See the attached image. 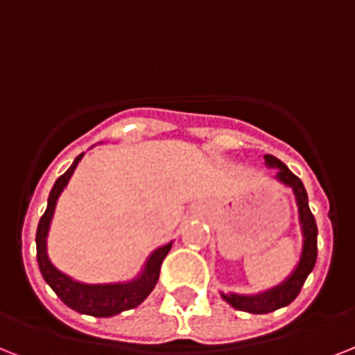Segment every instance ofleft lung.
<instances>
[{
	"instance_id": "left-lung-1",
	"label": "left lung",
	"mask_w": 355,
	"mask_h": 355,
	"mask_svg": "<svg viewBox=\"0 0 355 355\" xmlns=\"http://www.w3.org/2000/svg\"><path fill=\"white\" fill-rule=\"evenodd\" d=\"M265 166L266 168L276 170L274 180L287 187L295 196L296 209H298V226H300V255H298V263L291 274L283 282L270 287L266 291H259L254 295H244V293H220V296L230 304L232 307L239 311L254 313V315H265L279 309V307L289 306L291 302L295 300L298 293H300L302 285L311 274L315 261H317V224H315V216L309 211V202H307L306 187L293 172H291L285 164L276 159L274 155H265Z\"/></svg>"
}]
</instances>
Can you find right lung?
<instances>
[{"instance_id": "add662e5", "label": "right lung", "mask_w": 355, "mask_h": 355, "mask_svg": "<svg viewBox=\"0 0 355 355\" xmlns=\"http://www.w3.org/2000/svg\"><path fill=\"white\" fill-rule=\"evenodd\" d=\"M85 153L73 159L70 168L55 181L53 189L49 192L48 207L38 222L37 230V261L49 287L55 291V295L64 302L66 306L72 307L73 311L90 315V317H114L118 313L128 311L133 307L140 306L146 300L150 293L155 289L159 279V268L172 248L174 241L159 246L148 255L144 265L135 277L128 282H112V283H85L73 279L51 263L48 255V235L51 220H53L55 207L59 202V196L68 185V181L78 168L79 161L83 159Z\"/></svg>"}]
</instances>
